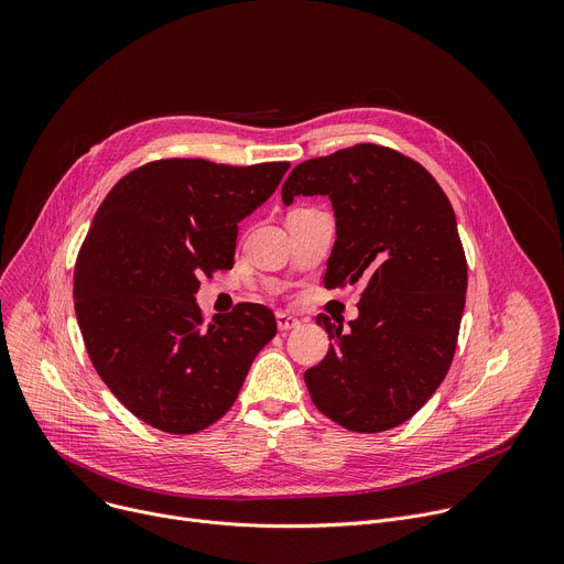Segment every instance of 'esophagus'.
Segmentation results:
<instances>
[{"instance_id":"esophagus-1","label":"esophagus","mask_w":564,"mask_h":564,"mask_svg":"<svg viewBox=\"0 0 564 564\" xmlns=\"http://www.w3.org/2000/svg\"><path fill=\"white\" fill-rule=\"evenodd\" d=\"M276 326L281 333H288V330H294L301 326V321L288 312H276Z\"/></svg>"}]
</instances>
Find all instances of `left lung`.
I'll return each mask as SVG.
<instances>
[{
  "instance_id": "8db88e82",
  "label": "left lung",
  "mask_w": 564,
  "mask_h": 564,
  "mask_svg": "<svg viewBox=\"0 0 564 564\" xmlns=\"http://www.w3.org/2000/svg\"><path fill=\"white\" fill-rule=\"evenodd\" d=\"M328 196L337 240L324 283H364L350 328L318 314L333 339L305 370L314 406L355 433L409 422L444 381L466 301V257L455 212L413 158L355 144L305 160L281 196Z\"/></svg>"
}]
</instances>
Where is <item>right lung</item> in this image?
Instances as JSON below:
<instances>
[{
  "label": "right lung",
  "mask_w": 564,
  "mask_h": 564,
  "mask_svg": "<svg viewBox=\"0 0 564 564\" xmlns=\"http://www.w3.org/2000/svg\"><path fill=\"white\" fill-rule=\"evenodd\" d=\"M290 163L153 160L98 207L73 274L75 316L94 368L138 420L192 435L236 401L276 318L259 303L203 321L200 276L231 270L238 223L279 187Z\"/></svg>",
  "instance_id": "1"
}]
</instances>
